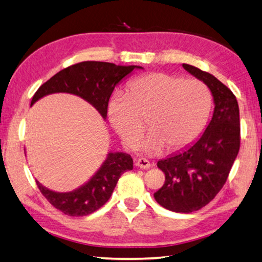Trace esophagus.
Listing matches in <instances>:
<instances>
[{"label":"esophagus","instance_id":"esophagus-1","mask_svg":"<svg viewBox=\"0 0 262 262\" xmlns=\"http://www.w3.org/2000/svg\"><path fill=\"white\" fill-rule=\"evenodd\" d=\"M135 165L137 166V167H139V168H142V169H147V168H150V167H151L150 161L147 160V159H144V158H140V159H137Z\"/></svg>","mask_w":262,"mask_h":262}]
</instances>
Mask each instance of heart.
Masks as SVG:
<instances>
[{
    "label": "heart",
    "mask_w": 262,
    "mask_h": 262,
    "mask_svg": "<svg viewBox=\"0 0 262 262\" xmlns=\"http://www.w3.org/2000/svg\"><path fill=\"white\" fill-rule=\"evenodd\" d=\"M211 106L210 92L203 82L151 73L133 81L128 95H113L107 113L112 127L132 149L143 135L146 120L151 132L142 150L156 155L166 146L177 151L193 143L206 126Z\"/></svg>",
    "instance_id": "heart-1"
}]
</instances>
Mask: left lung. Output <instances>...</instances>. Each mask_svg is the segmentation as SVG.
Instances as JSON below:
<instances>
[{
	"label": "left lung",
	"instance_id": "obj_1",
	"mask_svg": "<svg viewBox=\"0 0 262 262\" xmlns=\"http://www.w3.org/2000/svg\"><path fill=\"white\" fill-rule=\"evenodd\" d=\"M182 66L207 85L215 106L194 143L157 163L165 183L155 199L172 212L191 213L207 205L226 183L239 151V108L235 95L214 75L192 65Z\"/></svg>",
	"mask_w": 262,
	"mask_h": 262
}]
</instances>
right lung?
Listing matches in <instances>:
<instances>
[{
	"label": "right lung",
	"mask_w": 262,
	"mask_h": 262,
	"mask_svg": "<svg viewBox=\"0 0 262 262\" xmlns=\"http://www.w3.org/2000/svg\"><path fill=\"white\" fill-rule=\"evenodd\" d=\"M142 66L116 65L106 61H82L59 71L37 89L31 106L55 93L73 94L96 108L104 120L111 94L121 80ZM133 169V159L125 152H108L101 167L81 187L70 192H56L36 180L42 194L52 206L70 216H84L97 211L110 199L118 180Z\"/></svg>",
	"instance_id": "obj_1"
}]
</instances>
